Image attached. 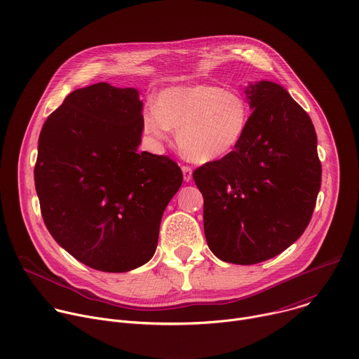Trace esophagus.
Wrapping results in <instances>:
<instances>
[{"label":"esophagus","mask_w":359,"mask_h":359,"mask_svg":"<svg viewBox=\"0 0 359 359\" xmlns=\"http://www.w3.org/2000/svg\"><path fill=\"white\" fill-rule=\"evenodd\" d=\"M182 172H183V179H184V182H191V179H193V170H191V168H189V166H182Z\"/></svg>","instance_id":"esophagus-1"}]
</instances>
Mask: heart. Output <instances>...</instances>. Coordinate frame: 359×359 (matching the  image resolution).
Instances as JSON below:
<instances>
[{
  "label": "heart",
  "mask_w": 359,
  "mask_h": 359,
  "mask_svg": "<svg viewBox=\"0 0 359 359\" xmlns=\"http://www.w3.org/2000/svg\"><path fill=\"white\" fill-rule=\"evenodd\" d=\"M250 123L245 99L213 85H180L162 90L156 107L142 114L143 133L155 143L177 130L183 155L197 163L220 161L238 147Z\"/></svg>",
  "instance_id": "heart-1"
}]
</instances>
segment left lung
<instances>
[{
    "label": "left lung",
    "mask_w": 359,
    "mask_h": 359,
    "mask_svg": "<svg viewBox=\"0 0 359 359\" xmlns=\"http://www.w3.org/2000/svg\"><path fill=\"white\" fill-rule=\"evenodd\" d=\"M244 92L252 114L243 142L193 179L210 250L226 263L250 266L276 257L309 226L321 163L310 116L281 85L250 82Z\"/></svg>",
    "instance_id": "8db88e82"
}]
</instances>
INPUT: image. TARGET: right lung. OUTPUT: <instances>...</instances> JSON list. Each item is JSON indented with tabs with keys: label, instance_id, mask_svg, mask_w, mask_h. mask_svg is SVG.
<instances>
[{
	"label": "right lung",
	"instance_id": "1",
	"mask_svg": "<svg viewBox=\"0 0 359 359\" xmlns=\"http://www.w3.org/2000/svg\"><path fill=\"white\" fill-rule=\"evenodd\" d=\"M107 82L71 92L49 115L34 170L48 231L72 257L107 273L146 264L183 175L168 156L137 151L143 102Z\"/></svg>",
	"mask_w": 359,
	"mask_h": 359
}]
</instances>
